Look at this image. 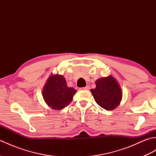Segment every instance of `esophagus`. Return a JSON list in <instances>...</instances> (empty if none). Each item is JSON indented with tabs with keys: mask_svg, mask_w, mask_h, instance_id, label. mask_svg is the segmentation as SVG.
Masks as SVG:
<instances>
[{
	"mask_svg": "<svg viewBox=\"0 0 156 156\" xmlns=\"http://www.w3.org/2000/svg\"><path fill=\"white\" fill-rule=\"evenodd\" d=\"M81 90H88L89 89H90V87L89 86H87V87H85L84 88H80Z\"/></svg>",
	"mask_w": 156,
	"mask_h": 156,
	"instance_id": "1",
	"label": "esophagus"
}]
</instances>
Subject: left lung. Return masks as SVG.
Returning a JSON list of instances; mask_svg holds the SVG:
<instances>
[{"label": "left lung", "mask_w": 156, "mask_h": 156, "mask_svg": "<svg viewBox=\"0 0 156 156\" xmlns=\"http://www.w3.org/2000/svg\"><path fill=\"white\" fill-rule=\"evenodd\" d=\"M90 92L96 102L105 110H114L122 100L121 88L111 75L98 78L96 81V88L91 89Z\"/></svg>", "instance_id": "8db88e82"}]
</instances>
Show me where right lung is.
Returning a JSON list of instances; mask_svg holds the SVG:
<instances>
[{
	"label": "right lung",
	"mask_w": 156,
	"mask_h": 156,
	"mask_svg": "<svg viewBox=\"0 0 156 156\" xmlns=\"http://www.w3.org/2000/svg\"><path fill=\"white\" fill-rule=\"evenodd\" d=\"M77 90L68 87L63 75H51L42 90L45 103L54 110H61L68 106Z\"/></svg>",
	"instance_id": "1"
}]
</instances>
